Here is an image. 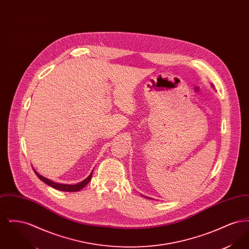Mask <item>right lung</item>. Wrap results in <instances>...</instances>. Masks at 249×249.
<instances>
[{"label": "right lung", "mask_w": 249, "mask_h": 249, "mask_svg": "<svg viewBox=\"0 0 249 249\" xmlns=\"http://www.w3.org/2000/svg\"><path fill=\"white\" fill-rule=\"evenodd\" d=\"M33 169H34L36 176L39 178V179L42 180L43 182H45L47 185L50 186L51 188H53V189H55V190H61V191H68V192H74V191H78V190H82L84 187H86V185L90 181L91 177H92V172H93V171H92L91 174H90L88 178H86L85 180H83L82 182H79L78 184H75V185H67V184H59V183L53 182L52 180L44 178L43 176L39 175V174L36 172V170H35V168H33Z\"/></svg>", "instance_id": "obj_1"}]
</instances>
